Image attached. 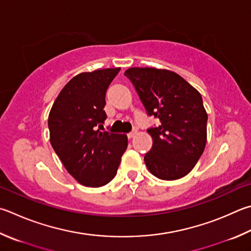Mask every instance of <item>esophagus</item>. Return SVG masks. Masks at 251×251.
I'll return each mask as SVG.
<instances>
[{
    "mask_svg": "<svg viewBox=\"0 0 251 251\" xmlns=\"http://www.w3.org/2000/svg\"><path fill=\"white\" fill-rule=\"evenodd\" d=\"M137 131H138V128H137V127H134V129L131 130L130 133H129L128 135H127V136H128V138H133V137H135V135L137 134Z\"/></svg>",
    "mask_w": 251,
    "mask_h": 251,
    "instance_id": "esophagus-1",
    "label": "esophagus"
}]
</instances>
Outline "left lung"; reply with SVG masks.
Segmentation results:
<instances>
[{
  "label": "left lung",
  "instance_id": "8db88e82",
  "mask_svg": "<svg viewBox=\"0 0 251 251\" xmlns=\"http://www.w3.org/2000/svg\"><path fill=\"white\" fill-rule=\"evenodd\" d=\"M124 75L148 115L160 121L147 129L152 138V147L144 158L148 170L161 180L183 177L197 165L206 145L207 113L201 94L170 70L135 67Z\"/></svg>",
  "mask_w": 251,
  "mask_h": 251
}]
</instances>
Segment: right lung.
I'll use <instances>...</instances> for the list:
<instances>
[{"mask_svg":"<svg viewBox=\"0 0 251 251\" xmlns=\"http://www.w3.org/2000/svg\"><path fill=\"white\" fill-rule=\"evenodd\" d=\"M121 68L82 72L63 86L48 117L50 144L67 171L84 186L99 188L116 175L126 135L101 131L105 93Z\"/></svg>","mask_w":251,"mask_h":251,"instance_id":"right-lung-1","label":"right lung"}]
</instances>
